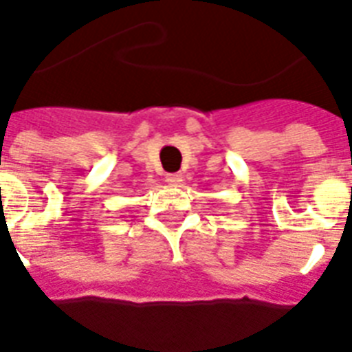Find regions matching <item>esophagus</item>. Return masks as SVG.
Listing matches in <instances>:
<instances>
[{
	"label": "esophagus",
	"instance_id": "obj_1",
	"mask_svg": "<svg viewBox=\"0 0 352 352\" xmlns=\"http://www.w3.org/2000/svg\"><path fill=\"white\" fill-rule=\"evenodd\" d=\"M166 182H168L170 186H181L182 175L181 173H170V175L166 177Z\"/></svg>",
	"mask_w": 352,
	"mask_h": 352
}]
</instances>
